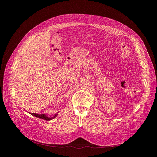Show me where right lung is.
<instances>
[{
    "label": "right lung",
    "mask_w": 157,
    "mask_h": 157,
    "mask_svg": "<svg viewBox=\"0 0 157 157\" xmlns=\"http://www.w3.org/2000/svg\"><path fill=\"white\" fill-rule=\"evenodd\" d=\"M58 113H59V112H58ZM30 114H31L32 115H33V116H34L37 118L43 119V120H51L55 118V117H56V116H57V114H55L53 117H49L45 114H36V113H31Z\"/></svg>",
    "instance_id": "add662e5"
}]
</instances>
